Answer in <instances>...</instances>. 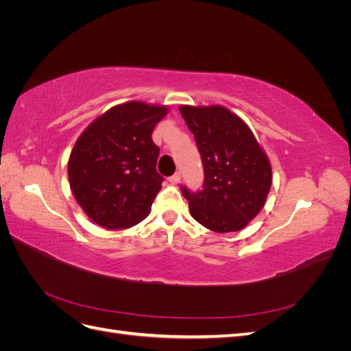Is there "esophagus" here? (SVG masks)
Here are the masks:
<instances>
[{
    "label": "esophagus",
    "mask_w": 351,
    "mask_h": 351,
    "mask_svg": "<svg viewBox=\"0 0 351 351\" xmlns=\"http://www.w3.org/2000/svg\"><path fill=\"white\" fill-rule=\"evenodd\" d=\"M180 178H182V174H180V173H176V174H173L171 177L168 178V182L171 183V184H178V183H180Z\"/></svg>",
    "instance_id": "esophagus-1"
}]
</instances>
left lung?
I'll use <instances>...</instances> for the list:
<instances>
[{
	"label": "left lung",
	"instance_id": "1",
	"mask_svg": "<svg viewBox=\"0 0 351 351\" xmlns=\"http://www.w3.org/2000/svg\"><path fill=\"white\" fill-rule=\"evenodd\" d=\"M204 165L202 190L182 186L192 217L217 232L239 231L259 214L272 183L271 164L240 117L224 107H180Z\"/></svg>",
	"mask_w": 351,
	"mask_h": 351
}]
</instances>
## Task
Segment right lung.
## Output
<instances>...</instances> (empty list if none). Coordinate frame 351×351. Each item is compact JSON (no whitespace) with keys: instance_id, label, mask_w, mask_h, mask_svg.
Returning a JSON list of instances; mask_svg holds the SVG:
<instances>
[{"instance_id":"obj_1","label":"right lung","mask_w":351,"mask_h":351,"mask_svg":"<svg viewBox=\"0 0 351 351\" xmlns=\"http://www.w3.org/2000/svg\"><path fill=\"white\" fill-rule=\"evenodd\" d=\"M168 110L125 102L108 110L84 130L69 159L73 195L98 226L121 230L149 214L164 177L156 171L155 125Z\"/></svg>"}]
</instances>
